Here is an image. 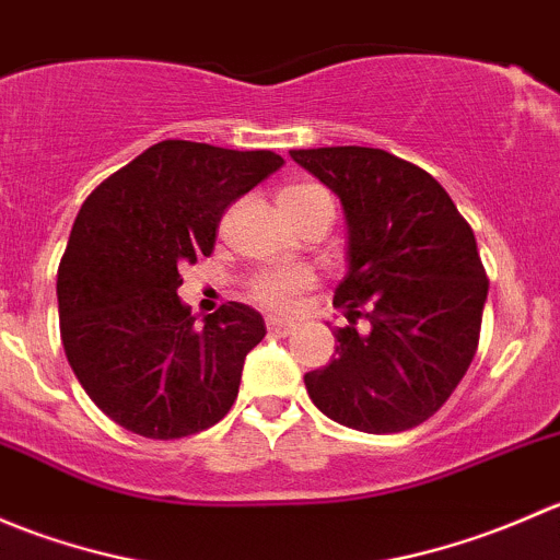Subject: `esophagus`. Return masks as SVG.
I'll list each match as a JSON object with an SVG mask.
<instances>
[{
	"instance_id": "34e87169",
	"label": "esophagus",
	"mask_w": 560,
	"mask_h": 560,
	"mask_svg": "<svg viewBox=\"0 0 560 560\" xmlns=\"http://www.w3.org/2000/svg\"><path fill=\"white\" fill-rule=\"evenodd\" d=\"M265 325H268V330L276 332V336H290V332L298 327L295 322L279 319V316H268V319H265Z\"/></svg>"
}]
</instances>
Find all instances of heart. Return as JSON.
I'll return each instance as SVG.
<instances>
[{
  "label": "heart",
  "mask_w": 560,
  "mask_h": 560,
  "mask_svg": "<svg viewBox=\"0 0 560 560\" xmlns=\"http://www.w3.org/2000/svg\"><path fill=\"white\" fill-rule=\"evenodd\" d=\"M314 200H330L322 186L316 184H295L287 186L279 195V202H314ZM314 287V273L301 265H287V268H268L259 270L252 281H248V298L257 306L268 308V312H292L298 306V298Z\"/></svg>",
  "instance_id": "b5f03b06"
}]
</instances>
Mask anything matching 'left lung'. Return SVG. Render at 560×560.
<instances>
[{"instance_id": "left-lung-1", "label": "left lung", "mask_w": 560, "mask_h": 560, "mask_svg": "<svg viewBox=\"0 0 560 560\" xmlns=\"http://www.w3.org/2000/svg\"><path fill=\"white\" fill-rule=\"evenodd\" d=\"M341 197L349 273L332 306L336 358L308 371L314 406L365 433H400L436 415L479 343L488 273L474 230L444 186L382 149L290 151Z\"/></svg>"}]
</instances>
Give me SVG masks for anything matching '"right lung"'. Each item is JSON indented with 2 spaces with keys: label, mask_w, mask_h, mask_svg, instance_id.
Returning <instances> with one entry per match:
<instances>
[{
  "label": "right lung",
  "mask_w": 560,
  "mask_h": 560,
  "mask_svg": "<svg viewBox=\"0 0 560 560\" xmlns=\"http://www.w3.org/2000/svg\"><path fill=\"white\" fill-rule=\"evenodd\" d=\"M281 165L276 151L162 140L86 197L56 276L59 327L78 382L113 422L167 442L235 404L262 316L224 303L197 327L178 270L211 257L224 211Z\"/></svg>",
  "instance_id": "1"
}]
</instances>
